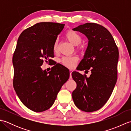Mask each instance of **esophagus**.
<instances>
[{
    "label": "esophagus",
    "instance_id": "esophagus-1",
    "mask_svg": "<svg viewBox=\"0 0 131 131\" xmlns=\"http://www.w3.org/2000/svg\"><path fill=\"white\" fill-rule=\"evenodd\" d=\"M69 71H70V76H71L72 72H73V70H71V69H70V70H69Z\"/></svg>",
    "mask_w": 131,
    "mask_h": 131
}]
</instances>
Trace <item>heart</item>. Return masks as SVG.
Masks as SVG:
<instances>
[{
	"label": "heart",
	"mask_w": 131,
	"mask_h": 131,
	"mask_svg": "<svg viewBox=\"0 0 131 131\" xmlns=\"http://www.w3.org/2000/svg\"><path fill=\"white\" fill-rule=\"evenodd\" d=\"M65 36V38L74 46L79 45L82 41V37L81 35L74 30H68L66 32ZM78 47L79 49H82V46H79ZM57 49L58 43L57 41L56 40L54 42L53 46V50L54 52H56L57 51ZM78 61V58L76 56H65L61 59V62L66 67L73 68L76 65Z\"/></svg>",
	"instance_id": "1"
}]
</instances>
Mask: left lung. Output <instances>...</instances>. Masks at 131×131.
Listing matches in <instances>:
<instances>
[{"mask_svg": "<svg viewBox=\"0 0 131 131\" xmlns=\"http://www.w3.org/2000/svg\"><path fill=\"white\" fill-rule=\"evenodd\" d=\"M84 34L88 44L79 70H91L89 78L77 71L72 78L77 88L72 97L76 106L83 112H92L104 106L112 94L117 80L119 51L111 33L99 24L86 23L73 29Z\"/></svg>", "mask_w": 131, "mask_h": 131, "instance_id": "left-lung-1", "label": "left lung"}]
</instances>
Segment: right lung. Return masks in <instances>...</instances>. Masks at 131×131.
<instances>
[{
  "mask_svg": "<svg viewBox=\"0 0 131 131\" xmlns=\"http://www.w3.org/2000/svg\"><path fill=\"white\" fill-rule=\"evenodd\" d=\"M64 26L50 22L38 23L25 30L18 39L12 58L13 87L23 104L33 112H42L51 107L69 78V69L61 64L53 66L48 73L40 67L44 61L52 62L53 46Z\"/></svg>",
  "mask_w": 131,
  "mask_h": 131,
  "instance_id": "1",
  "label": "right lung"
}]
</instances>
